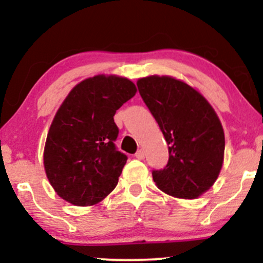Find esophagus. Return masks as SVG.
<instances>
[{
	"instance_id": "1",
	"label": "esophagus",
	"mask_w": 263,
	"mask_h": 263,
	"mask_svg": "<svg viewBox=\"0 0 263 263\" xmlns=\"http://www.w3.org/2000/svg\"><path fill=\"white\" fill-rule=\"evenodd\" d=\"M135 156H136L137 159H140V160H142V159H145V151L139 150L136 154H135Z\"/></svg>"
}]
</instances>
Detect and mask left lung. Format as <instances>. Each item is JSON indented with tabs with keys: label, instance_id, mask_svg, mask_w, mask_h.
<instances>
[{
	"label": "left lung",
	"instance_id": "left-lung-1",
	"mask_svg": "<svg viewBox=\"0 0 263 263\" xmlns=\"http://www.w3.org/2000/svg\"><path fill=\"white\" fill-rule=\"evenodd\" d=\"M137 87L168 144V164L153 171L154 182L174 197H198L216 181L224 160L216 113L200 92L169 76L140 79Z\"/></svg>",
	"mask_w": 263,
	"mask_h": 263
}]
</instances>
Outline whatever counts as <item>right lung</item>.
<instances>
[{"mask_svg":"<svg viewBox=\"0 0 263 263\" xmlns=\"http://www.w3.org/2000/svg\"><path fill=\"white\" fill-rule=\"evenodd\" d=\"M128 79L98 75L76 85L54 119L44 147V169L57 195L76 206L107 197L118 183L127 155L115 141L116 112L136 94Z\"/></svg>","mask_w":263,"mask_h":263,"instance_id":"right-lung-1","label":"right lung"}]
</instances>
